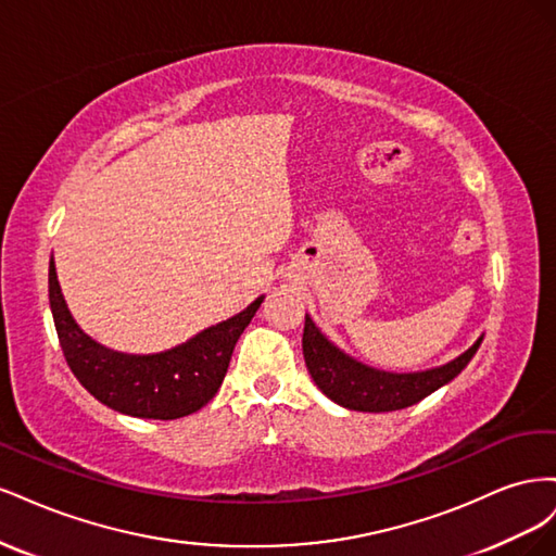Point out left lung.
Segmentation results:
<instances>
[{
  "label": "left lung",
  "mask_w": 556,
  "mask_h": 556,
  "mask_svg": "<svg viewBox=\"0 0 556 556\" xmlns=\"http://www.w3.org/2000/svg\"><path fill=\"white\" fill-rule=\"evenodd\" d=\"M484 336L470 345L459 357L443 366L427 368V371L394 374L368 366L350 357L339 345H333L327 336L306 313L304 325V359L308 374L319 387V392L348 410L362 413H390L408 408L422 401L431 392L457 378L468 362L473 359Z\"/></svg>",
  "instance_id": "1"
}]
</instances>
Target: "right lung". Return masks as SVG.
Returning <instances> with one entry per match:
<instances>
[{"label": "right lung", "instance_id": "right-lung-1", "mask_svg": "<svg viewBox=\"0 0 556 556\" xmlns=\"http://www.w3.org/2000/svg\"><path fill=\"white\" fill-rule=\"evenodd\" d=\"M48 299L58 339L72 374L104 406L143 419H178L192 415L217 394L243 329L264 296L172 350L129 355L97 343L78 327L58 282L55 262L48 268Z\"/></svg>", "mask_w": 556, "mask_h": 556}]
</instances>
